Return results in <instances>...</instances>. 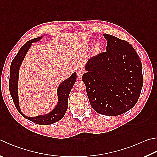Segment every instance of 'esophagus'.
I'll use <instances>...</instances> for the list:
<instances>
[{"mask_svg":"<svg viewBox=\"0 0 157 157\" xmlns=\"http://www.w3.org/2000/svg\"><path fill=\"white\" fill-rule=\"evenodd\" d=\"M84 73V72L83 70H78V71H77V76H78V78H79V79L82 78V75H83Z\"/></svg>","mask_w":157,"mask_h":157,"instance_id":"34e87169","label":"esophagus"}]
</instances>
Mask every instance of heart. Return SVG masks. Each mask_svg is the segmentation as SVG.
<instances>
[{"label":"heart","mask_w":157,"mask_h":157,"mask_svg":"<svg viewBox=\"0 0 157 157\" xmlns=\"http://www.w3.org/2000/svg\"><path fill=\"white\" fill-rule=\"evenodd\" d=\"M101 48H102V46L100 42H95L92 47V53L93 55H98V54L100 53Z\"/></svg>","instance_id":"obj_1"}]
</instances>
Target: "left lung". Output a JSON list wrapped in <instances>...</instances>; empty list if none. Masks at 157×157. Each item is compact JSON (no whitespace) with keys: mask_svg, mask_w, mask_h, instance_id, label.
Segmentation results:
<instances>
[{"mask_svg":"<svg viewBox=\"0 0 157 157\" xmlns=\"http://www.w3.org/2000/svg\"><path fill=\"white\" fill-rule=\"evenodd\" d=\"M104 37L106 51L88 59L82 81L94 110L117 116L137 102L144 84L142 65L129 42L107 33Z\"/></svg>","mask_w":157,"mask_h":157,"instance_id":"obj_1","label":"left lung"}]
</instances>
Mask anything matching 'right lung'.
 I'll return each instance as SVG.
<instances>
[{"label":"right lung","instance_id":"obj_1","mask_svg":"<svg viewBox=\"0 0 157 157\" xmlns=\"http://www.w3.org/2000/svg\"><path fill=\"white\" fill-rule=\"evenodd\" d=\"M44 36H42L31 40L27 42L21 49L18 53H17L15 58L11 62L10 70V81L9 88L10 95L12 98L13 103L18 110V112L24 117L25 118L31 121L33 123L40 125H49L57 122L61 119L63 118L69 106V95L71 89L75 83L77 79V74L74 72L69 78L65 79L59 84L57 89V95H58V102L56 107L53 108L45 115H40L36 117H28L25 115L21 110L19 105L18 98V78H19V70L21 64L23 62L25 57L26 56L28 51L32 45L33 42H36L40 40Z\"/></svg>","mask_w":157,"mask_h":157}]
</instances>
